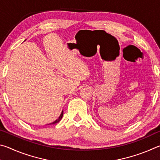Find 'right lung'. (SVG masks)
I'll list each match as a JSON object with an SVG mask.
<instances>
[{
	"label": "right lung",
	"mask_w": 160,
	"mask_h": 160,
	"mask_svg": "<svg viewBox=\"0 0 160 160\" xmlns=\"http://www.w3.org/2000/svg\"><path fill=\"white\" fill-rule=\"evenodd\" d=\"M63 111H62V112H61V115L59 116V117L56 119V121H54L53 122H52V123H48V125H49V124H55V123H58L59 121H60L61 120V118H62V117H63Z\"/></svg>",
	"instance_id": "right-lung-1"
}]
</instances>
